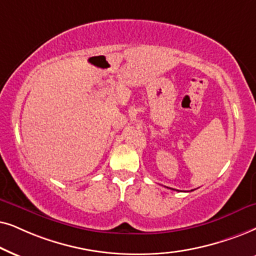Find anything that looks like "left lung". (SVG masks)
Listing matches in <instances>:
<instances>
[{"instance_id": "obj_1", "label": "left lung", "mask_w": 256, "mask_h": 256, "mask_svg": "<svg viewBox=\"0 0 256 256\" xmlns=\"http://www.w3.org/2000/svg\"><path fill=\"white\" fill-rule=\"evenodd\" d=\"M171 190H174V188H171Z\"/></svg>"}]
</instances>
